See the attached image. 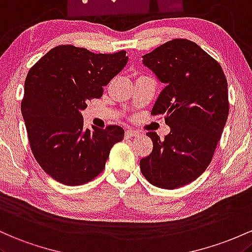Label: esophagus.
<instances>
[{
  "label": "esophagus",
  "instance_id": "esophagus-1",
  "mask_svg": "<svg viewBox=\"0 0 252 252\" xmlns=\"http://www.w3.org/2000/svg\"><path fill=\"white\" fill-rule=\"evenodd\" d=\"M125 135L127 138H132V137H138L139 135V132L133 131V129H126Z\"/></svg>",
  "mask_w": 252,
  "mask_h": 252
}]
</instances>
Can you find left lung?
<instances>
[{
    "mask_svg": "<svg viewBox=\"0 0 252 252\" xmlns=\"http://www.w3.org/2000/svg\"><path fill=\"white\" fill-rule=\"evenodd\" d=\"M143 63L165 84L151 115H164L171 129L162 140L149 132L154 149L140 159V171L156 187L180 188L213 159L230 111L227 81L216 59L188 39L166 41Z\"/></svg>",
    "mask_w": 252,
    "mask_h": 252,
    "instance_id": "left-lung-1",
    "label": "left lung"
}]
</instances>
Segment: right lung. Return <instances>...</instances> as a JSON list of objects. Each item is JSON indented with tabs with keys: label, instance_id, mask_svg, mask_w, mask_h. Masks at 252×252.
I'll return each mask as SVG.
<instances>
[{
	"label": "right lung",
	"instance_id": "add662e5",
	"mask_svg": "<svg viewBox=\"0 0 252 252\" xmlns=\"http://www.w3.org/2000/svg\"><path fill=\"white\" fill-rule=\"evenodd\" d=\"M126 51L93 53L59 45L27 73L21 113L33 156L53 180L81 186L103 171L112 146L125 134L123 127L83 128L81 111L102 96L103 87L127 64Z\"/></svg>",
	"mask_w": 252,
	"mask_h": 252
}]
</instances>
